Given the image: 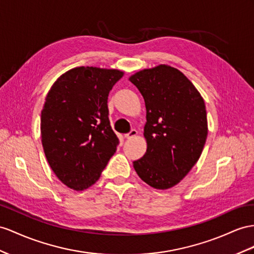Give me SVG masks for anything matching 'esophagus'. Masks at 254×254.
Returning <instances> with one entry per match:
<instances>
[{
	"mask_svg": "<svg viewBox=\"0 0 254 254\" xmlns=\"http://www.w3.org/2000/svg\"><path fill=\"white\" fill-rule=\"evenodd\" d=\"M136 135H137V131H136V129H132L131 132H129V133H127V134H126V135H125V137L128 139V138H133L134 136H136Z\"/></svg>",
	"mask_w": 254,
	"mask_h": 254,
	"instance_id": "34e87169",
	"label": "esophagus"
}]
</instances>
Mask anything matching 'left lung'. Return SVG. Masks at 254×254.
Wrapping results in <instances>:
<instances>
[{"label": "left lung", "instance_id": "1", "mask_svg": "<svg viewBox=\"0 0 254 254\" xmlns=\"http://www.w3.org/2000/svg\"><path fill=\"white\" fill-rule=\"evenodd\" d=\"M128 80L139 90L147 110V151L133 162L134 170L154 189H170L203 151L208 134L204 99L184 73L167 64L141 69Z\"/></svg>", "mask_w": 254, "mask_h": 254}]
</instances>
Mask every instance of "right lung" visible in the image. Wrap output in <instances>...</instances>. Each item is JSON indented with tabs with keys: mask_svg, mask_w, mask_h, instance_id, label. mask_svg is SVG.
I'll return each mask as SVG.
<instances>
[{
	"mask_svg": "<svg viewBox=\"0 0 254 254\" xmlns=\"http://www.w3.org/2000/svg\"><path fill=\"white\" fill-rule=\"evenodd\" d=\"M125 71L79 66L50 88L41 116L45 155L62 184L83 191L99 180L119 139L110 127L107 100Z\"/></svg>",
	"mask_w": 254,
	"mask_h": 254,
	"instance_id": "obj_1",
	"label": "right lung"
}]
</instances>
